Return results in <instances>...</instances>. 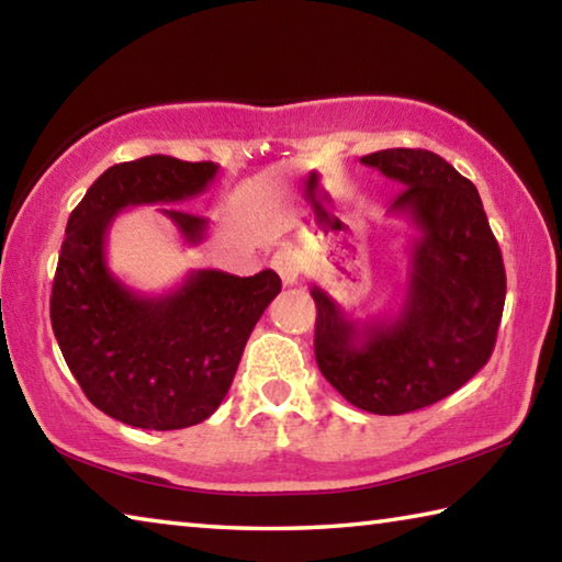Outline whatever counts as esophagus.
Instances as JSON below:
<instances>
[{
	"label": "esophagus",
	"mask_w": 562,
	"mask_h": 562,
	"mask_svg": "<svg viewBox=\"0 0 562 562\" xmlns=\"http://www.w3.org/2000/svg\"><path fill=\"white\" fill-rule=\"evenodd\" d=\"M272 268L278 270V274L282 278L284 284H294L300 278V262L297 258H294V252L290 250V247H280L278 252L272 255Z\"/></svg>",
	"instance_id": "34e87169"
}]
</instances>
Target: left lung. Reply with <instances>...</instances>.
<instances>
[{
  "instance_id": "1",
  "label": "left lung",
  "mask_w": 562,
  "mask_h": 562,
  "mask_svg": "<svg viewBox=\"0 0 562 562\" xmlns=\"http://www.w3.org/2000/svg\"><path fill=\"white\" fill-rule=\"evenodd\" d=\"M361 164L406 186L386 207L412 227L406 280L396 310L364 322L312 284L315 357L349 404L396 416L441 402L486 364L506 270L479 190L441 156L386 148Z\"/></svg>"
}]
</instances>
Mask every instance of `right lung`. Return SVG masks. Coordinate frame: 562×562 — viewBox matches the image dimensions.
Returning <instances> with one entry per match:
<instances>
[{
  "label": "right lung",
  "instance_id": "1",
  "mask_svg": "<svg viewBox=\"0 0 562 562\" xmlns=\"http://www.w3.org/2000/svg\"><path fill=\"white\" fill-rule=\"evenodd\" d=\"M211 160L146 156L93 180L66 223L52 290V327L89 402L116 422L173 431L211 416L233 384L247 337L282 290L280 274L193 270L164 294H140L111 272L106 237L126 207L183 203L213 183ZM186 245L211 221L158 207Z\"/></svg>",
  "mask_w": 562,
  "mask_h": 562
}]
</instances>
